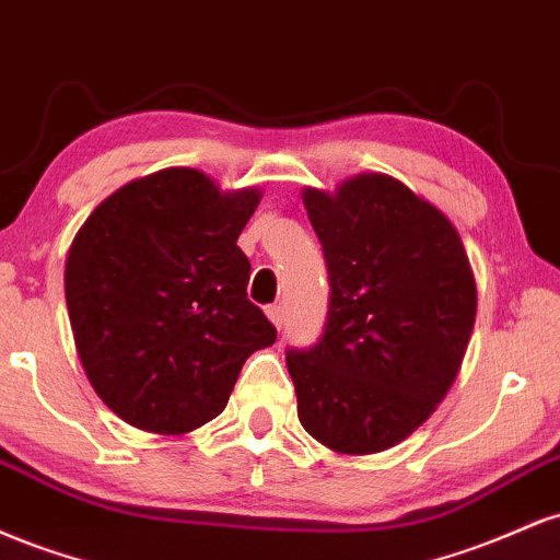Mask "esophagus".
I'll use <instances>...</instances> for the list:
<instances>
[{
    "label": "esophagus",
    "mask_w": 560,
    "mask_h": 560,
    "mask_svg": "<svg viewBox=\"0 0 560 560\" xmlns=\"http://www.w3.org/2000/svg\"><path fill=\"white\" fill-rule=\"evenodd\" d=\"M266 316H268V320H271V324L276 326V329H279L281 320H284V307H281V305H268V307H266Z\"/></svg>",
    "instance_id": "1"
}]
</instances>
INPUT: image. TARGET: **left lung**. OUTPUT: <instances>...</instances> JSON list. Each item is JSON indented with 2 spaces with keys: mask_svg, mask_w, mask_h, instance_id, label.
I'll list each match as a JSON object with an SVG mask.
<instances>
[{
  "mask_svg": "<svg viewBox=\"0 0 560 560\" xmlns=\"http://www.w3.org/2000/svg\"><path fill=\"white\" fill-rule=\"evenodd\" d=\"M329 271L316 345L287 350L298 416L320 445L382 453L447 395L477 318V281L458 231L384 173L334 195L302 189Z\"/></svg>",
  "mask_w": 560,
  "mask_h": 560,
  "instance_id": "left-lung-1",
  "label": "left lung"
}]
</instances>
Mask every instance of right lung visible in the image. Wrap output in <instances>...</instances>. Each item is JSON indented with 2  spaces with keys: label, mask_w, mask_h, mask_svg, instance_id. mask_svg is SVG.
I'll return each mask as SVG.
<instances>
[{
  "label": "right lung",
  "mask_w": 560,
  "mask_h": 560,
  "mask_svg": "<svg viewBox=\"0 0 560 560\" xmlns=\"http://www.w3.org/2000/svg\"><path fill=\"white\" fill-rule=\"evenodd\" d=\"M258 189L221 191L195 168L120 186L75 234L66 302L102 402L131 427L186 434L226 408L244 361L276 342L247 300L236 247Z\"/></svg>",
  "instance_id": "1"
}]
</instances>
